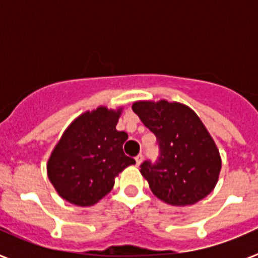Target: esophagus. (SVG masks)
<instances>
[{
    "label": "esophagus",
    "instance_id": "1",
    "mask_svg": "<svg viewBox=\"0 0 258 258\" xmlns=\"http://www.w3.org/2000/svg\"><path fill=\"white\" fill-rule=\"evenodd\" d=\"M142 160H143L142 154L137 155V156H136V163H137V165H141V163H142Z\"/></svg>",
    "mask_w": 258,
    "mask_h": 258
}]
</instances>
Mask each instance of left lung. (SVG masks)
<instances>
[{
  "instance_id": "1",
  "label": "left lung",
  "mask_w": 258,
  "mask_h": 258,
  "mask_svg": "<svg viewBox=\"0 0 258 258\" xmlns=\"http://www.w3.org/2000/svg\"><path fill=\"white\" fill-rule=\"evenodd\" d=\"M132 109L156 136L160 157L145 161L141 174L154 195L170 206H191L211 194L221 172V156L199 116L178 102L138 101Z\"/></svg>"
}]
</instances>
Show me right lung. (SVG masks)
Listing matches in <instances>:
<instances>
[{
  "instance_id": "1",
  "label": "right lung",
  "mask_w": 258,
  "mask_h": 258,
  "mask_svg": "<svg viewBox=\"0 0 258 258\" xmlns=\"http://www.w3.org/2000/svg\"><path fill=\"white\" fill-rule=\"evenodd\" d=\"M122 107L99 106L68 125L49 160L47 177L61 199L79 207L94 206L115 184V178L136 160L126 156L125 132L116 131Z\"/></svg>"
}]
</instances>
